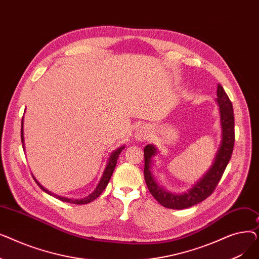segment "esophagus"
<instances>
[{
	"mask_svg": "<svg viewBox=\"0 0 259 259\" xmlns=\"http://www.w3.org/2000/svg\"><path fill=\"white\" fill-rule=\"evenodd\" d=\"M149 137H150V131H149L148 127L141 126L135 132V138L138 141H147Z\"/></svg>",
	"mask_w": 259,
	"mask_h": 259,
	"instance_id": "esophagus-1",
	"label": "esophagus"
}]
</instances>
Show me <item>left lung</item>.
Wrapping results in <instances>:
<instances>
[{
	"label": "left lung",
	"mask_w": 259,
	"mask_h": 259,
	"mask_svg": "<svg viewBox=\"0 0 259 259\" xmlns=\"http://www.w3.org/2000/svg\"><path fill=\"white\" fill-rule=\"evenodd\" d=\"M217 103H219L220 106L221 122L223 128L222 144L219 151H217L212 167L202 176V179L197 182V184H195L188 192L184 194H172L170 192H167L165 189H162L156 184V181H154L150 170L152 162L151 158L156 154V149L152 145H147L145 147V181L149 191H150L152 196L161 206L176 210L192 207L209 197L213 193L216 186L219 185L228 166V162L231 156H232L235 142L233 106L223 86L220 84L217 86Z\"/></svg>",
	"instance_id": "obj_1"
}]
</instances>
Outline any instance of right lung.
I'll list each match as a JSON object with an SVG mask.
<instances>
[{"label":"right lung","instance_id":"obj_1","mask_svg":"<svg viewBox=\"0 0 259 259\" xmlns=\"http://www.w3.org/2000/svg\"><path fill=\"white\" fill-rule=\"evenodd\" d=\"M23 118H24V116H23ZM21 140H22L23 148H25V147H24V134H23V119H22V128H21ZM124 148H125V147L117 148L115 151H113V152L111 153L110 158H109V161H108V164H107V166H106V169H105V171H104V173H103V176H102V179H101V181H100L98 187L95 188V190H94V191H93L91 194H89V195H88L87 197H85V198H80V199H69V198H66V197H61V196H59V195H54V194H52L50 191H48V190H46L43 186H40V185L38 184V182H37L34 178H33V179H34L35 183L39 186V188L43 190V191H45L46 193H48V194H50V195H52V196H54V197H57L58 199H60V200H62V201H66V202L75 203V205H84V203L91 202L92 200H94L95 198H98V197L102 194V192L104 191L105 188L107 187L109 181H110V179H111L112 173H113L114 168H115V166H116L118 155H119V153L121 152V150H122V149H124Z\"/></svg>","mask_w":259,"mask_h":259}]
</instances>
